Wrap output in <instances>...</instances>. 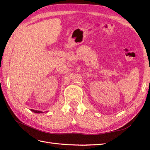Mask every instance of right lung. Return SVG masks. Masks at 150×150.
<instances>
[{
  "instance_id": "right-lung-1",
  "label": "right lung",
  "mask_w": 150,
  "mask_h": 150,
  "mask_svg": "<svg viewBox=\"0 0 150 150\" xmlns=\"http://www.w3.org/2000/svg\"><path fill=\"white\" fill-rule=\"evenodd\" d=\"M31 111H33V112H34V113H43L42 111H38V110H31ZM46 112H47V111H46Z\"/></svg>"
}]
</instances>
